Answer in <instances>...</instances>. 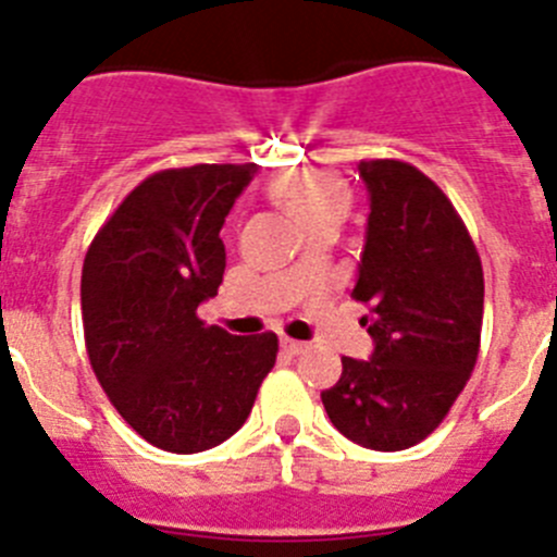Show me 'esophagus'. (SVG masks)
I'll list each match as a JSON object with an SVG mask.
<instances>
[{"mask_svg": "<svg viewBox=\"0 0 557 557\" xmlns=\"http://www.w3.org/2000/svg\"><path fill=\"white\" fill-rule=\"evenodd\" d=\"M282 348H284V351H287V354H293V357H298V354H304V351H307V343H301V339H293V337H284L282 339Z\"/></svg>", "mask_w": 557, "mask_h": 557, "instance_id": "esophagus-1", "label": "esophagus"}]
</instances>
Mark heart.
Listing matches in <instances>:
<instances>
[{
    "mask_svg": "<svg viewBox=\"0 0 557 557\" xmlns=\"http://www.w3.org/2000/svg\"><path fill=\"white\" fill-rule=\"evenodd\" d=\"M273 195L293 211L304 225H314L326 218H346V184L326 170L284 172L273 184Z\"/></svg>",
    "mask_w": 557,
    "mask_h": 557,
    "instance_id": "heart-1",
    "label": "heart"
}]
</instances>
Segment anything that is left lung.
<instances>
[{"instance_id":"1","label":"left lung","mask_w":557,"mask_h":557,"mask_svg":"<svg viewBox=\"0 0 557 557\" xmlns=\"http://www.w3.org/2000/svg\"><path fill=\"white\" fill-rule=\"evenodd\" d=\"M366 181V248L351 298L368 304L371 359L343 357L321 393L348 441L401 451L437 430L480 354L482 264L469 228L441 186L407 161H359Z\"/></svg>"}]
</instances>
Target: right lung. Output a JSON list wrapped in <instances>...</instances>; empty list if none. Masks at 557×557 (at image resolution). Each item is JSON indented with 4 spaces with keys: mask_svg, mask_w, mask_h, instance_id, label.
Returning a JSON list of instances; mask_svg holds the SVG:
<instances>
[{
    "mask_svg": "<svg viewBox=\"0 0 557 557\" xmlns=\"http://www.w3.org/2000/svg\"><path fill=\"white\" fill-rule=\"evenodd\" d=\"M253 175L256 164L152 172L88 245V359L120 416L164 451L195 455L228 441L275 366L273 332L239 337L198 318L223 284L220 228Z\"/></svg>",
    "mask_w": 557,
    "mask_h": 557,
    "instance_id": "right-lung-1",
    "label": "right lung"
}]
</instances>
